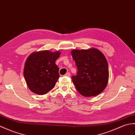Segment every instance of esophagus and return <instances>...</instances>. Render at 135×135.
Instances as JSON below:
<instances>
[{"instance_id": "34e87169", "label": "esophagus", "mask_w": 135, "mask_h": 135, "mask_svg": "<svg viewBox=\"0 0 135 135\" xmlns=\"http://www.w3.org/2000/svg\"><path fill=\"white\" fill-rule=\"evenodd\" d=\"M65 76H70V73H66V74H65Z\"/></svg>"}]
</instances>
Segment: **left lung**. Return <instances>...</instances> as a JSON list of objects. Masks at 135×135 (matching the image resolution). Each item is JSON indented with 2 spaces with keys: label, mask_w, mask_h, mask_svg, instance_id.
Wrapping results in <instances>:
<instances>
[{
  "label": "left lung",
  "mask_w": 135,
  "mask_h": 135,
  "mask_svg": "<svg viewBox=\"0 0 135 135\" xmlns=\"http://www.w3.org/2000/svg\"><path fill=\"white\" fill-rule=\"evenodd\" d=\"M71 54L78 70L76 75L71 78L78 92L86 97L102 92L107 86L109 74L104 54L94 48L73 50Z\"/></svg>",
  "instance_id": "obj_1"
}]
</instances>
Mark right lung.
Returning a JSON list of instances; mask_svg holds the SVG:
<instances>
[{"label": "right lung", "mask_w": 135, "mask_h": 135, "mask_svg": "<svg viewBox=\"0 0 135 135\" xmlns=\"http://www.w3.org/2000/svg\"><path fill=\"white\" fill-rule=\"evenodd\" d=\"M59 51L45 50L33 53L28 57L24 68V76L30 89L38 94H45L54 87L60 77L56 64Z\"/></svg>", "instance_id": "obj_1"}]
</instances>
